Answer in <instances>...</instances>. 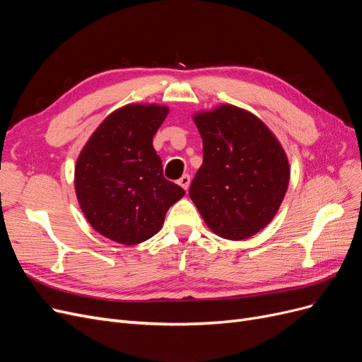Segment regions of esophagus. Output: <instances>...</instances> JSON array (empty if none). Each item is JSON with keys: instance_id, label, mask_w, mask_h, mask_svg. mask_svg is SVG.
Returning <instances> with one entry per match:
<instances>
[{"instance_id": "esophagus-1", "label": "esophagus", "mask_w": 362, "mask_h": 362, "mask_svg": "<svg viewBox=\"0 0 362 362\" xmlns=\"http://www.w3.org/2000/svg\"><path fill=\"white\" fill-rule=\"evenodd\" d=\"M178 184L181 185L184 190H189V185H190V177H189V175L187 173L182 175V177L178 180Z\"/></svg>"}]
</instances>
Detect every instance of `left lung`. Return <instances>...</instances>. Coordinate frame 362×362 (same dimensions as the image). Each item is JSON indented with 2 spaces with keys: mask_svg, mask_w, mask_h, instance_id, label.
Returning a JSON list of instances; mask_svg holds the SVG:
<instances>
[{
  "mask_svg": "<svg viewBox=\"0 0 362 362\" xmlns=\"http://www.w3.org/2000/svg\"><path fill=\"white\" fill-rule=\"evenodd\" d=\"M193 120L204 161L190 198L213 233L249 238L272 222L287 193L286 151L261 119L231 104L196 113Z\"/></svg>",
  "mask_w": 362,
  "mask_h": 362,
  "instance_id": "1",
  "label": "left lung"
}]
</instances>
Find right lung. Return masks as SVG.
Segmentation results:
<instances>
[{"label": "right lung", "instance_id": "right-lung-1", "mask_svg": "<svg viewBox=\"0 0 362 362\" xmlns=\"http://www.w3.org/2000/svg\"><path fill=\"white\" fill-rule=\"evenodd\" d=\"M166 105L128 104L108 115L75 164V193L87 222L116 243L133 246L156 235L184 190L163 177L152 139Z\"/></svg>", "mask_w": 362, "mask_h": 362}]
</instances>
